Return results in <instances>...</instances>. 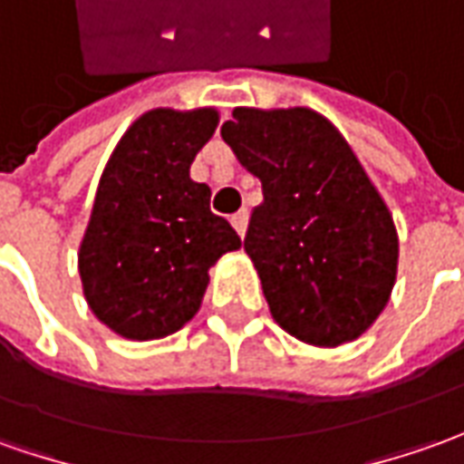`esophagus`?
I'll return each instance as SVG.
<instances>
[{
	"instance_id": "esophagus-1",
	"label": "esophagus",
	"mask_w": 464,
	"mask_h": 464,
	"mask_svg": "<svg viewBox=\"0 0 464 464\" xmlns=\"http://www.w3.org/2000/svg\"><path fill=\"white\" fill-rule=\"evenodd\" d=\"M231 223H233V228H236V233L244 238V233H246V226H248V210H238L236 216H231Z\"/></svg>"
}]
</instances>
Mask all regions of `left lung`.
<instances>
[{
	"instance_id": "left-lung-1",
	"label": "left lung",
	"mask_w": 464,
	"mask_h": 464,
	"mask_svg": "<svg viewBox=\"0 0 464 464\" xmlns=\"http://www.w3.org/2000/svg\"><path fill=\"white\" fill-rule=\"evenodd\" d=\"M220 137L261 179L244 248L276 323L302 343L361 338L396 282L399 236L351 144L312 109H233Z\"/></svg>"
}]
</instances>
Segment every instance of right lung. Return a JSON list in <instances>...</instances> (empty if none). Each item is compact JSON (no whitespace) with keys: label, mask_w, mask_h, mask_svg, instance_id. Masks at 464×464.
<instances>
[{"label":"right lung","mask_w":464,"mask_h":464,"mask_svg":"<svg viewBox=\"0 0 464 464\" xmlns=\"http://www.w3.org/2000/svg\"><path fill=\"white\" fill-rule=\"evenodd\" d=\"M216 126V109H152L103 167L78 272L88 307L121 338L178 333L200 310L208 269L241 248L231 223L210 210V188L190 179Z\"/></svg>","instance_id":"obj_1"}]
</instances>
